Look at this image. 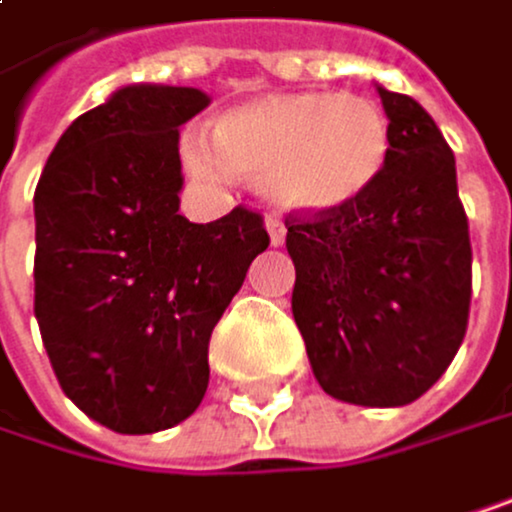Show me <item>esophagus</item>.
Segmentation results:
<instances>
[{"label": "esophagus", "instance_id": "34e87169", "mask_svg": "<svg viewBox=\"0 0 512 512\" xmlns=\"http://www.w3.org/2000/svg\"><path fill=\"white\" fill-rule=\"evenodd\" d=\"M267 230H270V242H273V245H282V242H285L288 227H285V221H282V218L270 215V218H267Z\"/></svg>", "mask_w": 512, "mask_h": 512}]
</instances>
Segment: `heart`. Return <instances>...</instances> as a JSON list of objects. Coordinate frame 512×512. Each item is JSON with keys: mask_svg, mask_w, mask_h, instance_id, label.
Instances as JSON below:
<instances>
[{"mask_svg": "<svg viewBox=\"0 0 512 512\" xmlns=\"http://www.w3.org/2000/svg\"><path fill=\"white\" fill-rule=\"evenodd\" d=\"M391 154V124L373 99L355 93H276L227 112L215 142L181 139L188 169L206 181L233 172L264 181L291 212H337L364 200Z\"/></svg>", "mask_w": 512, "mask_h": 512, "instance_id": "1", "label": "heart"}]
</instances>
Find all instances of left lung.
Instances as JSON below:
<instances>
[{
    "instance_id": "1",
    "label": "left lung",
    "mask_w": 512,
    "mask_h": 512,
    "mask_svg": "<svg viewBox=\"0 0 512 512\" xmlns=\"http://www.w3.org/2000/svg\"><path fill=\"white\" fill-rule=\"evenodd\" d=\"M391 154L337 212H288L291 309L318 385L346 404L404 407L452 364L470 315V233L455 154L434 118L379 87Z\"/></svg>"
}]
</instances>
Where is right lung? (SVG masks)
I'll return each mask as SVG.
<instances>
[{
	"mask_svg": "<svg viewBox=\"0 0 512 512\" xmlns=\"http://www.w3.org/2000/svg\"><path fill=\"white\" fill-rule=\"evenodd\" d=\"M209 96L133 84L60 136L35 185V318L60 388L93 422L154 434L209 385V340L270 245L264 215H178V127Z\"/></svg>",
	"mask_w": 512,
	"mask_h": 512,
	"instance_id": "1",
	"label": "right lung"
}]
</instances>
